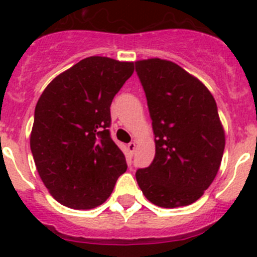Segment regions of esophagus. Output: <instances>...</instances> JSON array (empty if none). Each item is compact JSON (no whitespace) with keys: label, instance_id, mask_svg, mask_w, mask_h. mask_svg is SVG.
<instances>
[{"label":"esophagus","instance_id":"obj_1","mask_svg":"<svg viewBox=\"0 0 257 257\" xmlns=\"http://www.w3.org/2000/svg\"><path fill=\"white\" fill-rule=\"evenodd\" d=\"M135 149H136V143H130V144L127 145V150H128V153H130L131 155L135 153Z\"/></svg>","mask_w":257,"mask_h":257}]
</instances>
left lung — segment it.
<instances>
[{"label":"left lung","mask_w":257,"mask_h":257,"mask_svg":"<svg viewBox=\"0 0 257 257\" xmlns=\"http://www.w3.org/2000/svg\"><path fill=\"white\" fill-rule=\"evenodd\" d=\"M135 67L155 135L152 164L136 171L139 187L162 208L190 205L211 185L222 162L225 136L216 103L175 62L150 58Z\"/></svg>","instance_id":"obj_1"}]
</instances>
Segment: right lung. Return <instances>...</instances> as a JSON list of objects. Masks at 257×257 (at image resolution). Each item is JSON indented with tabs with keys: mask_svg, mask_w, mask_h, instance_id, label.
Returning <instances> with one entry per match:
<instances>
[{
	"mask_svg": "<svg viewBox=\"0 0 257 257\" xmlns=\"http://www.w3.org/2000/svg\"><path fill=\"white\" fill-rule=\"evenodd\" d=\"M133 72L134 62L84 58L52 80L38 100L30 149L42 181L62 205H102L126 172L108 127L110 103Z\"/></svg>",
	"mask_w": 257,
	"mask_h": 257,
	"instance_id": "right-lung-1",
	"label": "right lung"
}]
</instances>
